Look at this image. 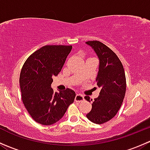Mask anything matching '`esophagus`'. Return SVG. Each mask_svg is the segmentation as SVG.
Listing matches in <instances>:
<instances>
[{"instance_id": "1", "label": "esophagus", "mask_w": 150, "mask_h": 150, "mask_svg": "<svg viewBox=\"0 0 150 150\" xmlns=\"http://www.w3.org/2000/svg\"><path fill=\"white\" fill-rule=\"evenodd\" d=\"M75 100L76 101V102H82L83 100H84V96H83L82 94H79V93H78V94L75 96Z\"/></svg>"}]
</instances>
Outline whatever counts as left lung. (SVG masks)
I'll return each mask as SVG.
<instances>
[{
	"instance_id": "left-lung-1",
	"label": "left lung",
	"mask_w": 150,
	"mask_h": 150,
	"mask_svg": "<svg viewBox=\"0 0 150 150\" xmlns=\"http://www.w3.org/2000/svg\"><path fill=\"white\" fill-rule=\"evenodd\" d=\"M86 43L93 48L99 58L96 81L101 88L99 96L94 99L86 117L94 123L102 124L113 118L121 107L126 90L125 71L117 56L102 42L91 40ZM85 99L92 101L88 96Z\"/></svg>"
}]
</instances>
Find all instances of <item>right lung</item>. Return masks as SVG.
I'll return each mask as SVG.
<instances>
[{
    "instance_id": "add662e5",
    "label": "right lung",
    "mask_w": 150,
    "mask_h": 150,
    "mask_svg": "<svg viewBox=\"0 0 150 150\" xmlns=\"http://www.w3.org/2000/svg\"><path fill=\"white\" fill-rule=\"evenodd\" d=\"M72 46H45L28 57L19 77L22 99L35 122L44 125L55 123L73 103L75 92L67 88L59 93L51 88L53 77L61 72Z\"/></svg>"
}]
</instances>
